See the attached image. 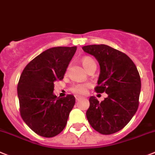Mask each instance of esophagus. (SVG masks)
Returning a JSON list of instances; mask_svg holds the SVG:
<instances>
[{"instance_id":"34e87169","label":"esophagus","mask_w":155,"mask_h":155,"mask_svg":"<svg viewBox=\"0 0 155 155\" xmlns=\"http://www.w3.org/2000/svg\"><path fill=\"white\" fill-rule=\"evenodd\" d=\"M75 98H76V100H77V101H79V100H81L83 97H80V96H77V95H76V96H75Z\"/></svg>"}]
</instances>
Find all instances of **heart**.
Wrapping results in <instances>:
<instances>
[{
	"mask_svg": "<svg viewBox=\"0 0 155 155\" xmlns=\"http://www.w3.org/2000/svg\"><path fill=\"white\" fill-rule=\"evenodd\" d=\"M82 64L84 66L85 69L86 70L90 69L92 65L96 64L94 59L93 58L90 56H85L82 58ZM90 85L88 83H76V84L73 85V86L71 87V91L73 92L74 93H76V94H85L86 93V90H87V88L89 87Z\"/></svg>",
	"mask_w": 155,
	"mask_h": 155,
	"instance_id": "b5f03b06",
	"label": "heart"
}]
</instances>
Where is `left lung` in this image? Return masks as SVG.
Returning <instances> with one entry per match:
<instances>
[{
  "instance_id": "obj_1",
  "label": "left lung",
  "mask_w": 155,
  "mask_h": 155,
  "mask_svg": "<svg viewBox=\"0 0 155 155\" xmlns=\"http://www.w3.org/2000/svg\"><path fill=\"white\" fill-rule=\"evenodd\" d=\"M83 49L100 64L95 91L108 95L102 102L90 97L86 117L97 132L112 134L124 127L137 110L141 87L140 75L133 61L119 50L106 45H90Z\"/></svg>"
}]
</instances>
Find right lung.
Instances as JSON below:
<instances>
[{"label": "right lung", "mask_w": 155, "mask_h": 155, "mask_svg": "<svg viewBox=\"0 0 155 155\" xmlns=\"http://www.w3.org/2000/svg\"><path fill=\"white\" fill-rule=\"evenodd\" d=\"M76 46L54 47L36 56L25 66L18 84L20 114L35 133L52 137L63 130L75 105L74 96L58 98L54 83L62 80Z\"/></svg>", "instance_id": "1"}]
</instances>
